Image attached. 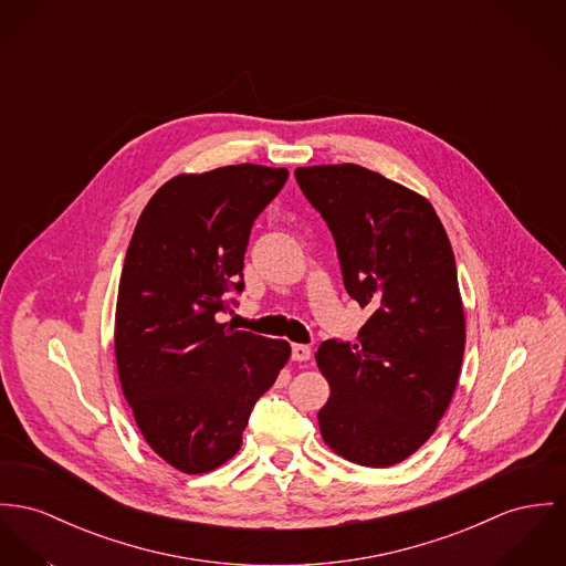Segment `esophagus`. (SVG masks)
I'll list each match as a JSON object with an SVG mask.
<instances>
[{
    "mask_svg": "<svg viewBox=\"0 0 566 566\" xmlns=\"http://www.w3.org/2000/svg\"><path fill=\"white\" fill-rule=\"evenodd\" d=\"M291 355H293L295 361H307L312 357V348L307 347V345H293Z\"/></svg>",
    "mask_w": 566,
    "mask_h": 566,
    "instance_id": "obj_1",
    "label": "esophagus"
}]
</instances>
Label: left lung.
Segmentation results:
<instances>
[{
  "label": "left lung",
  "instance_id": "1",
  "mask_svg": "<svg viewBox=\"0 0 566 566\" xmlns=\"http://www.w3.org/2000/svg\"><path fill=\"white\" fill-rule=\"evenodd\" d=\"M327 221L348 295L370 310L357 345L327 340L318 411L325 443L366 468H390L436 433L457 390L465 314L448 234L431 202L355 164L297 168Z\"/></svg>",
  "mask_w": 566,
  "mask_h": 566
}]
</instances>
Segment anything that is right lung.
Returning <instances> with one entry per match:
<instances>
[{
	"label": "right lung",
	"mask_w": 566,
	"mask_h": 566,
	"mask_svg": "<svg viewBox=\"0 0 566 566\" xmlns=\"http://www.w3.org/2000/svg\"><path fill=\"white\" fill-rule=\"evenodd\" d=\"M286 178L254 164L175 176L133 230L116 302L118 377L139 433L182 474L239 452L252 407L291 357L286 340L216 318L243 291L252 223Z\"/></svg>",
	"instance_id": "add662e5"
}]
</instances>
